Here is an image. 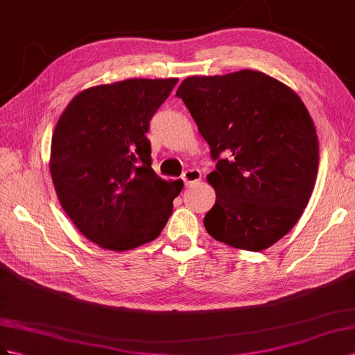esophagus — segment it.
Wrapping results in <instances>:
<instances>
[{"mask_svg": "<svg viewBox=\"0 0 355 355\" xmlns=\"http://www.w3.org/2000/svg\"><path fill=\"white\" fill-rule=\"evenodd\" d=\"M200 177H202V175H200V171L196 169V168L186 169V171L183 172V175H181V178H183L186 186H191V184L198 183V181H200Z\"/></svg>", "mask_w": 355, "mask_h": 355, "instance_id": "34e87169", "label": "esophagus"}]
</instances>
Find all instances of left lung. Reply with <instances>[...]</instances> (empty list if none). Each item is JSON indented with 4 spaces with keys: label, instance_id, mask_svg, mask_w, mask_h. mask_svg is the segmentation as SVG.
Segmentation results:
<instances>
[{
    "label": "left lung",
    "instance_id": "left-lung-1",
    "mask_svg": "<svg viewBox=\"0 0 355 355\" xmlns=\"http://www.w3.org/2000/svg\"><path fill=\"white\" fill-rule=\"evenodd\" d=\"M178 98L209 146L216 204L204 218L225 244L260 251L286 236L315 184L318 139L300 98L259 71L187 77Z\"/></svg>",
    "mask_w": 355,
    "mask_h": 355
}]
</instances>
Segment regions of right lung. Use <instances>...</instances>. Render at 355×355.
<instances>
[{"mask_svg": "<svg viewBox=\"0 0 355 355\" xmlns=\"http://www.w3.org/2000/svg\"><path fill=\"white\" fill-rule=\"evenodd\" d=\"M177 78H129L80 92L58 120L50 174L64 211L99 247L123 251L156 239L183 181L151 168L150 120Z\"/></svg>", "mask_w": 355, "mask_h": 355, "instance_id": "add662e5", "label": "right lung"}]
</instances>
